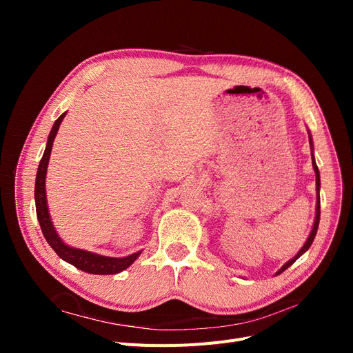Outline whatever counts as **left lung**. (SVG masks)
I'll list each match as a JSON object with an SVG mask.
<instances>
[{
	"mask_svg": "<svg viewBox=\"0 0 353 353\" xmlns=\"http://www.w3.org/2000/svg\"><path fill=\"white\" fill-rule=\"evenodd\" d=\"M309 144H311V150H312V166H314V170H315V176H316V193H318V200H316V215H315V222H314V227H312V231H311V234H309V237H307V240H306V243L303 244V248L299 250V253L294 256L293 259H290L288 261L287 263H284L281 268L276 271V274L275 275H280L283 271H285L288 266L290 265H293L294 262H296V259L297 258H301V256L311 248V244H312V241H314V239H315V236H316V230H318V223H319V216H321V210H319V187H321V183H319V170H318V166H316V163H315V159H314V148H312V137L309 135Z\"/></svg>",
	"mask_w": 353,
	"mask_h": 353,
	"instance_id": "8db88e82",
	"label": "left lung"
}]
</instances>
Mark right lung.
Wrapping results in <instances>:
<instances>
[{"label": "right lung", "mask_w": 353, "mask_h": 353, "mask_svg": "<svg viewBox=\"0 0 353 353\" xmlns=\"http://www.w3.org/2000/svg\"><path fill=\"white\" fill-rule=\"evenodd\" d=\"M65 116H66V112L59 117V119L54 122V125H52L51 132L48 135L44 156H42L38 166L37 179H35V205H37V216L39 221V225L46 240L48 241L52 250H54L63 261L72 263L73 266H77L78 270L88 274H97V275L117 274L126 270L130 265H132V262L141 254V252L125 256V258H108V256H101V254H95L82 249L70 248V245L61 241L59 234L54 230V225H52V222L50 219L47 196H46V175H47V166H48L52 143H54V138L57 135L60 123Z\"/></svg>", "instance_id": "obj_1"}]
</instances>
